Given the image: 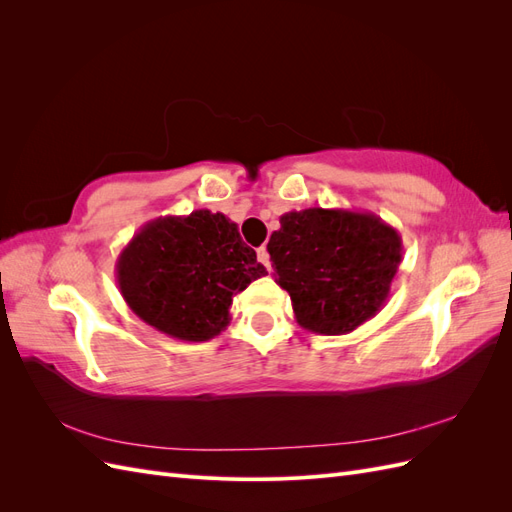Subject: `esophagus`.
Instances as JSON below:
<instances>
[{
    "instance_id": "esophagus-1",
    "label": "esophagus",
    "mask_w": 512,
    "mask_h": 512,
    "mask_svg": "<svg viewBox=\"0 0 512 512\" xmlns=\"http://www.w3.org/2000/svg\"><path fill=\"white\" fill-rule=\"evenodd\" d=\"M256 256H258V262H260V265H265L267 269H271V260H269L267 247H258V250H256Z\"/></svg>"
}]
</instances>
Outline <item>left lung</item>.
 Returning <instances> with one entry per match:
<instances>
[{"mask_svg": "<svg viewBox=\"0 0 512 512\" xmlns=\"http://www.w3.org/2000/svg\"><path fill=\"white\" fill-rule=\"evenodd\" d=\"M280 224L267 250L303 329L346 335L380 312L404 250L393 226L369 211L322 207L288 211Z\"/></svg>", "mask_w": 512, "mask_h": 512, "instance_id": "left-lung-1", "label": "left lung"}]
</instances>
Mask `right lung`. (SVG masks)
I'll return each instance as SVG.
<instances>
[{"label":"right lung","mask_w":512,"mask_h":512,"mask_svg":"<svg viewBox=\"0 0 512 512\" xmlns=\"http://www.w3.org/2000/svg\"><path fill=\"white\" fill-rule=\"evenodd\" d=\"M117 284L132 312L160 333L207 342L230 322V303L267 269L224 213L198 209L147 222L123 247Z\"/></svg>","instance_id":"obj_1"}]
</instances>
